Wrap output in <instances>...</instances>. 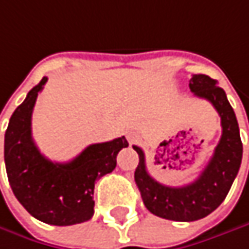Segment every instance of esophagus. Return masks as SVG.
<instances>
[{"label":"esophagus","instance_id":"esophagus-1","mask_svg":"<svg viewBox=\"0 0 249 249\" xmlns=\"http://www.w3.org/2000/svg\"><path fill=\"white\" fill-rule=\"evenodd\" d=\"M126 140H128V142H129V144H134V142H137V141H138V135H137V134H134V132H129V134H126Z\"/></svg>","mask_w":249,"mask_h":249}]
</instances>
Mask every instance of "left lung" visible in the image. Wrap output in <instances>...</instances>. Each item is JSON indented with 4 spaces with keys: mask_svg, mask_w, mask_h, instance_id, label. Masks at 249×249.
<instances>
[{
    "mask_svg": "<svg viewBox=\"0 0 249 249\" xmlns=\"http://www.w3.org/2000/svg\"><path fill=\"white\" fill-rule=\"evenodd\" d=\"M190 89L194 95L214 105L221 117L222 126L221 140L201 175L188 185H164L149 175L144 151L137 145L132 147L140 155L134 178L147 210L157 216L182 222L201 219L222 204L237 177L242 160V142L237 117L227 100L225 91L218 87V81L204 74H195L190 81Z\"/></svg>",
    "mask_w": 249,
    "mask_h": 249,
    "instance_id": "8db88e82",
    "label": "left lung"
}]
</instances>
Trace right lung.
<instances>
[{"label":"right lung","mask_w":249,"mask_h":249,"mask_svg":"<svg viewBox=\"0 0 249 249\" xmlns=\"http://www.w3.org/2000/svg\"><path fill=\"white\" fill-rule=\"evenodd\" d=\"M47 77L28 92L10 118L4 140V160L11 190L34 218L50 225H74L92 218L94 187L114 171L117 155L128 147L125 137L92 144L70 162H53L35 145L31 117Z\"/></svg>","instance_id":"1"}]
</instances>
